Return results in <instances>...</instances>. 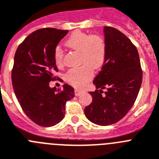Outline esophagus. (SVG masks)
Here are the masks:
<instances>
[{
    "label": "esophagus",
    "instance_id": "esophagus-1",
    "mask_svg": "<svg viewBox=\"0 0 159 159\" xmlns=\"http://www.w3.org/2000/svg\"><path fill=\"white\" fill-rule=\"evenodd\" d=\"M74 93H75L76 96H80V95L82 93V90H80V89H75V90H74Z\"/></svg>",
    "mask_w": 159,
    "mask_h": 159
}]
</instances>
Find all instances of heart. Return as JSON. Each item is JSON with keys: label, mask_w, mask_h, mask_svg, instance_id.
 <instances>
[{"label": "heart", "mask_w": 159, "mask_h": 159, "mask_svg": "<svg viewBox=\"0 0 159 159\" xmlns=\"http://www.w3.org/2000/svg\"><path fill=\"white\" fill-rule=\"evenodd\" d=\"M66 45L79 51L80 62L83 64L71 69L66 75V81L75 87H84L93 78V69L102 66L106 59V42L102 37L96 34H85L81 31L74 32L66 41ZM54 61L57 66L63 65V52L60 46L54 50Z\"/></svg>", "instance_id": "heart-1"}]
</instances>
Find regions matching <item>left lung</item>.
<instances>
[{
    "label": "left lung",
    "mask_w": 159,
    "mask_h": 159,
    "mask_svg": "<svg viewBox=\"0 0 159 159\" xmlns=\"http://www.w3.org/2000/svg\"><path fill=\"white\" fill-rule=\"evenodd\" d=\"M104 35L106 59L93 80L97 89L89 92L92 102L84 110L85 117L98 125L116 123L129 112L143 80L139 52L130 40L108 26L104 27Z\"/></svg>",
    "instance_id": "obj_1"
}]
</instances>
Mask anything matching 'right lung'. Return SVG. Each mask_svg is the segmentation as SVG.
<instances>
[{
  "mask_svg": "<svg viewBox=\"0 0 159 159\" xmlns=\"http://www.w3.org/2000/svg\"><path fill=\"white\" fill-rule=\"evenodd\" d=\"M68 30L53 28L36 30L18 46L14 56L12 82L22 110L36 124L49 127L65 117L66 103L74 97V89L51 88L57 71L54 50Z\"/></svg>",
  "mask_w": 159,
  "mask_h": 159,
  "instance_id": "add662e5",
  "label": "right lung"
}]
</instances>
